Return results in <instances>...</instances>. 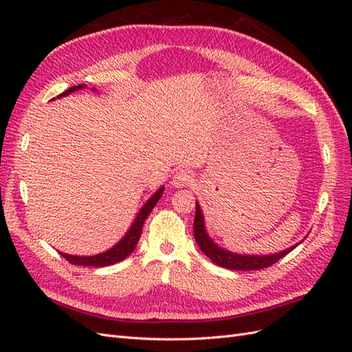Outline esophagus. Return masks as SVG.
Returning <instances> with one entry per match:
<instances>
[{"label": "esophagus", "instance_id": "1", "mask_svg": "<svg viewBox=\"0 0 352 352\" xmlns=\"http://www.w3.org/2000/svg\"><path fill=\"white\" fill-rule=\"evenodd\" d=\"M194 182V175L190 170L188 168H180L176 172V175L173 176V185L176 188H182V186H188Z\"/></svg>", "mask_w": 352, "mask_h": 352}]
</instances>
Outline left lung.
<instances>
[{
  "mask_svg": "<svg viewBox=\"0 0 352 352\" xmlns=\"http://www.w3.org/2000/svg\"><path fill=\"white\" fill-rule=\"evenodd\" d=\"M194 236L198 243V247L201 251L204 252L207 257L216 263L220 267L225 269H232V270H258V269H265L270 267L276 261H279L282 257H285L286 254H289L295 247L287 248L282 252L273 254V255H239V254H233L226 250H223L212 242L204 228V219H202V212L199 210V206L197 204L195 208V220H194Z\"/></svg>",
  "mask_w": 352,
  "mask_h": 352,
  "instance_id": "obj_1",
  "label": "left lung"
}]
</instances>
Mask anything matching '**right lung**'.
I'll use <instances>...</instances> for the list:
<instances>
[{
  "mask_svg": "<svg viewBox=\"0 0 352 352\" xmlns=\"http://www.w3.org/2000/svg\"><path fill=\"white\" fill-rule=\"evenodd\" d=\"M82 88H83V85L72 87L67 91L60 94L58 97H65V95H69L70 92H74V91L82 89ZM163 190H164V188H160L157 192L146 201V204L141 208L140 212H138L133 225L131 226L129 230H127L126 236L111 250L105 251L102 254H98V255H92V257H76V255H69V254H65V252H60V254L69 263H72L74 265H91V267H105V265H111V264H116V263L124 260L127 255H129L136 248V243H138V241H140V236L142 233L144 221L148 217V214H150V212L153 211V208L155 207L158 199L162 198Z\"/></svg>",
  "mask_w": 352,
  "mask_h": 352,
  "instance_id": "add662e5",
  "label": "right lung"
}]
</instances>
